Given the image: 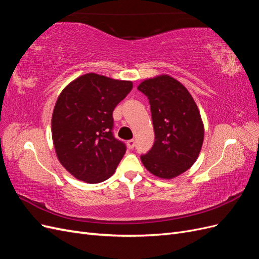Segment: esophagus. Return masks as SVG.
<instances>
[{
	"instance_id": "esophagus-1",
	"label": "esophagus",
	"mask_w": 259,
	"mask_h": 259,
	"mask_svg": "<svg viewBox=\"0 0 259 259\" xmlns=\"http://www.w3.org/2000/svg\"><path fill=\"white\" fill-rule=\"evenodd\" d=\"M127 147H128V149L134 148L135 147V140L134 139L128 140V142H127Z\"/></svg>"
}]
</instances>
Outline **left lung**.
Masks as SVG:
<instances>
[{"label":"left lung","instance_id":"obj_1","mask_svg":"<svg viewBox=\"0 0 259 259\" xmlns=\"http://www.w3.org/2000/svg\"><path fill=\"white\" fill-rule=\"evenodd\" d=\"M137 89L149 99L155 134L151 150L140 156L154 176L173 179L189 169L204 139V124L191 94L168 74L140 83Z\"/></svg>","mask_w":259,"mask_h":259}]
</instances>
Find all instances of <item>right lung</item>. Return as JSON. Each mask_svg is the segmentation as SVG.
Instances as JSON below:
<instances>
[{
	"instance_id": "obj_1",
	"label": "right lung",
	"mask_w": 259,
	"mask_h": 259,
	"mask_svg": "<svg viewBox=\"0 0 259 259\" xmlns=\"http://www.w3.org/2000/svg\"><path fill=\"white\" fill-rule=\"evenodd\" d=\"M133 89L132 81L86 73L61 91L52 115L57 159L70 174L88 184L108 179L126 151L112 134V112Z\"/></svg>"
}]
</instances>
